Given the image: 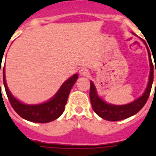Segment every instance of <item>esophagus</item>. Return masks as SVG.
Masks as SVG:
<instances>
[{
  "mask_svg": "<svg viewBox=\"0 0 156 156\" xmlns=\"http://www.w3.org/2000/svg\"><path fill=\"white\" fill-rule=\"evenodd\" d=\"M88 73H89V71L85 68L81 69L80 70H79V74H80L81 76H87Z\"/></svg>",
  "mask_w": 156,
  "mask_h": 156,
  "instance_id": "1",
  "label": "esophagus"
}]
</instances>
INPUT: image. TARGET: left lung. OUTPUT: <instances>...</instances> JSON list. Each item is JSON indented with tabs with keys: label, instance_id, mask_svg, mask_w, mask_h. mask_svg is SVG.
<instances>
[{
	"label": "left lung",
	"instance_id": "8db88e82",
	"mask_svg": "<svg viewBox=\"0 0 156 156\" xmlns=\"http://www.w3.org/2000/svg\"><path fill=\"white\" fill-rule=\"evenodd\" d=\"M133 35H135L133 33ZM143 42L145 44L147 49L148 52V56H149V63H150V75H149V81H148L147 87L146 88L145 91L141 95L140 97L133 100V102L129 104H124V105H115V104H111L105 102L98 95L97 90L95 88V86L94 85L93 82L90 81V100L91 103V106L95 113L98 116H100L101 118L110 121H116L124 120L135 115L143 108V106L147 101V99L149 97L152 87L153 78H154V72L155 70L153 66L152 61H151V52L149 51L147 45L143 40ZM156 85V83H155Z\"/></svg>",
	"mask_w": 156,
	"mask_h": 156
}]
</instances>
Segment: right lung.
<instances>
[{"label":"right lung","instance_id":"obj_1","mask_svg":"<svg viewBox=\"0 0 156 156\" xmlns=\"http://www.w3.org/2000/svg\"><path fill=\"white\" fill-rule=\"evenodd\" d=\"M78 78V74L75 73L72 77L68 78L61 85L58 91L55 94L53 97L46 102L40 104H26L19 101L11 94L5 81V66L3 68L4 87L11 106L21 117H23L27 121L35 123H48L57 119L63 113L69 92Z\"/></svg>","mask_w":156,"mask_h":156}]
</instances>
